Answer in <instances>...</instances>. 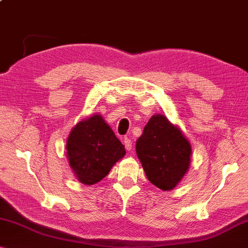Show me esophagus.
I'll return each mask as SVG.
<instances>
[{"label":"esophagus","mask_w":248,"mask_h":248,"mask_svg":"<svg viewBox=\"0 0 248 248\" xmlns=\"http://www.w3.org/2000/svg\"><path fill=\"white\" fill-rule=\"evenodd\" d=\"M123 142L125 144V148H126L127 151H132L133 150V143H132V140L131 139H128V137H125Z\"/></svg>","instance_id":"34e87169"}]
</instances>
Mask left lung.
<instances>
[{
	"label": "left lung",
	"mask_w": 248,
	"mask_h": 248,
	"mask_svg": "<svg viewBox=\"0 0 248 248\" xmlns=\"http://www.w3.org/2000/svg\"><path fill=\"white\" fill-rule=\"evenodd\" d=\"M136 154L152 184L163 190L173 189L187 172L189 142L164 115H154L136 140Z\"/></svg>",
	"instance_id": "left-lung-1"
}]
</instances>
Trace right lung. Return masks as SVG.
Here are the masks:
<instances>
[{
  "instance_id": "right-lung-1",
  "label": "right lung",
  "mask_w": 248,
  "mask_h": 248,
  "mask_svg": "<svg viewBox=\"0 0 248 248\" xmlns=\"http://www.w3.org/2000/svg\"><path fill=\"white\" fill-rule=\"evenodd\" d=\"M66 150L75 176L85 185L103 180L125 155L124 145L101 115L79 122L68 136Z\"/></svg>"
}]
</instances>
